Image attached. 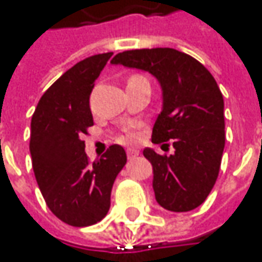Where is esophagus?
<instances>
[{
  "instance_id": "obj_1",
  "label": "esophagus",
  "mask_w": 262,
  "mask_h": 262,
  "mask_svg": "<svg viewBox=\"0 0 262 262\" xmlns=\"http://www.w3.org/2000/svg\"><path fill=\"white\" fill-rule=\"evenodd\" d=\"M127 158H133V157H136L138 154H139V151L136 149V148H127Z\"/></svg>"
}]
</instances>
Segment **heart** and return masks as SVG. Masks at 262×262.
Listing matches in <instances>:
<instances>
[{"label":"heart","instance_id":"1","mask_svg":"<svg viewBox=\"0 0 262 262\" xmlns=\"http://www.w3.org/2000/svg\"><path fill=\"white\" fill-rule=\"evenodd\" d=\"M135 77H141V76H135ZM129 136H130V138H135V136H136V135H135V133H133V132H130V133H129Z\"/></svg>","mask_w":262,"mask_h":262}]
</instances>
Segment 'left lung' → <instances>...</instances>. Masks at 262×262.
<instances>
[{"label":"left lung","instance_id":"8db88e82","mask_svg":"<svg viewBox=\"0 0 262 262\" xmlns=\"http://www.w3.org/2000/svg\"><path fill=\"white\" fill-rule=\"evenodd\" d=\"M111 64L148 72L158 80L163 108L152 142L171 141L174 152L143 149L152 164L155 199L168 211L195 210L214 188L226 142L224 101L215 79L198 60L173 48L120 52Z\"/></svg>","mask_w":262,"mask_h":262}]
</instances>
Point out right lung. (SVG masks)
I'll return each mask as SVG.
<instances>
[{
  "mask_svg": "<svg viewBox=\"0 0 262 262\" xmlns=\"http://www.w3.org/2000/svg\"><path fill=\"white\" fill-rule=\"evenodd\" d=\"M113 52L74 64L42 95L30 123L32 167L48 208L61 222L86 227L110 210L111 189L127 157L120 145L89 163L82 136L94 126L89 97Z\"/></svg>",
  "mask_w": 262,
  "mask_h": 262,
  "instance_id": "add662e5",
  "label": "right lung"
}]
</instances>
